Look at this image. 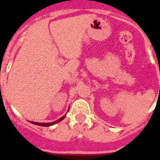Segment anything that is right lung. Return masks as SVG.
I'll list each match as a JSON object with an SVG mask.
<instances>
[{"label":"right lung","mask_w":160,"mask_h":160,"mask_svg":"<svg viewBox=\"0 0 160 160\" xmlns=\"http://www.w3.org/2000/svg\"><path fill=\"white\" fill-rule=\"evenodd\" d=\"M65 114L63 117H61V118H60L59 119H57L56 121L51 122V123H37V122H33V121H31V123H32V124H37V125H41V126H51V125L56 124V123H58V122L61 121L62 119H65Z\"/></svg>","instance_id":"1"}]
</instances>
